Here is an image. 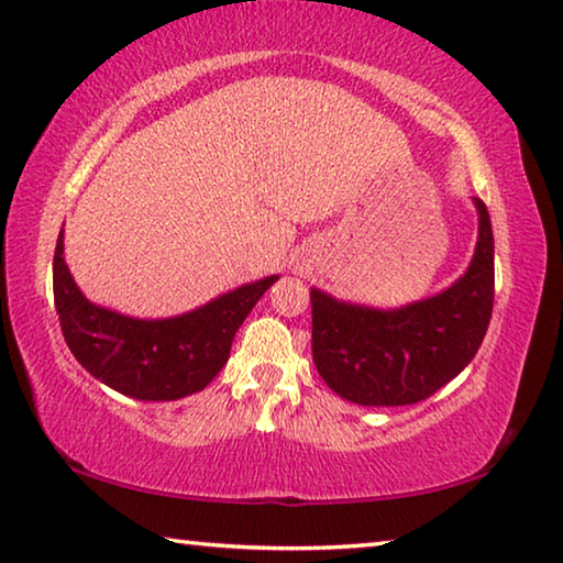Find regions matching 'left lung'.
<instances>
[{
  "label": "left lung",
  "instance_id": "obj_1",
  "mask_svg": "<svg viewBox=\"0 0 563 563\" xmlns=\"http://www.w3.org/2000/svg\"><path fill=\"white\" fill-rule=\"evenodd\" d=\"M474 208V257L433 296L376 308L310 288L313 361L333 394L358 406H410L474 361L494 310V230L484 200Z\"/></svg>",
  "mask_w": 563,
  "mask_h": 563
}]
</instances>
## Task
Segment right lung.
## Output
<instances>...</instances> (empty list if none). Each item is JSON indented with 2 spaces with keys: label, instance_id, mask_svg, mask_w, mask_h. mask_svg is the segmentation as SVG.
<instances>
[{
  "label": "right lung",
  "instance_id": "add662e5",
  "mask_svg": "<svg viewBox=\"0 0 563 563\" xmlns=\"http://www.w3.org/2000/svg\"><path fill=\"white\" fill-rule=\"evenodd\" d=\"M55 308L79 365L104 386L137 400H177L202 390L230 358L250 310L278 275L238 285L205 306L169 318H135L97 306L65 261V230L55 250Z\"/></svg>",
  "mask_w": 563,
  "mask_h": 563
}]
</instances>
